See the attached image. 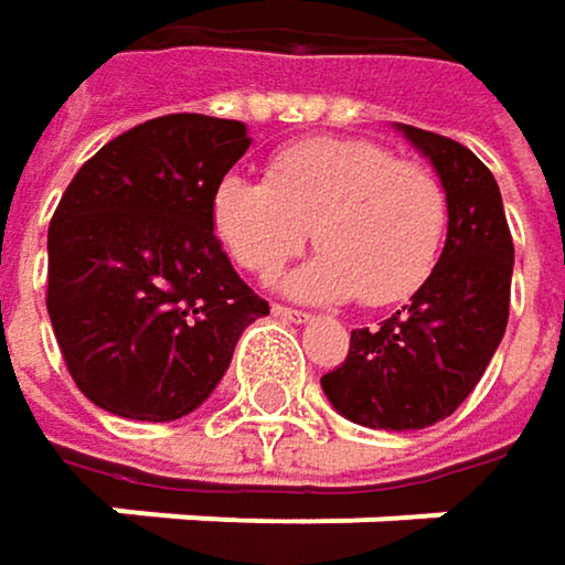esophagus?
<instances>
[{
    "mask_svg": "<svg viewBox=\"0 0 565 565\" xmlns=\"http://www.w3.org/2000/svg\"><path fill=\"white\" fill-rule=\"evenodd\" d=\"M271 310H275V317H281V320H294V323H307V320H310V313H307V310H297V307H287V303H275Z\"/></svg>",
    "mask_w": 565,
    "mask_h": 565,
    "instance_id": "1",
    "label": "esophagus"
}]
</instances>
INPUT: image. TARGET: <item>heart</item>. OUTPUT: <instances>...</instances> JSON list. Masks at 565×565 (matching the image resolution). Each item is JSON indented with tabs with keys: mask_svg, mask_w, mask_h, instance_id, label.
I'll use <instances>...</instances> for the list:
<instances>
[{
	"mask_svg": "<svg viewBox=\"0 0 565 565\" xmlns=\"http://www.w3.org/2000/svg\"><path fill=\"white\" fill-rule=\"evenodd\" d=\"M212 225L232 262L262 278L294 258L313 228L323 255L284 287L310 300L390 307L435 275L448 192L428 163L395 157L380 140L310 137L275 153L268 179L225 172L212 192Z\"/></svg>",
	"mask_w": 565,
	"mask_h": 565,
	"instance_id": "b5f03b06",
	"label": "heart"
}]
</instances>
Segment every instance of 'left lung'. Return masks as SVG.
<instances>
[{"label":"left lung","mask_w":565,"mask_h":565,"mask_svg":"<svg viewBox=\"0 0 565 565\" xmlns=\"http://www.w3.org/2000/svg\"><path fill=\"white\" fill-rule=\"evenodd\" d=\"M448 192L438 268L380 327L350 333L347 360L320 376L350 422L408 431L448 418L484 376L510 313L513 238L494 172L451 137L402 124Z\"/></svg>","instance_id":"8db88e82"}]
</instances>
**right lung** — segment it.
Instances as JSON below:
<instances>
[{
	"label": "right lung",
	"instance_id": "obj_1",
	"mask_svg": "<svg viewBox=\"0 0 565 565\" xmlns=\"http://www.w3.org/2000/svg\"><path fill=\"white\" fill-rule=\"evenodd\" d=\"M245 124L167 114L100 147L49 225V317L74 386L140 422L199 408L268 300L212 225L215 182L248 150Z\"/></svg>",
	"mask_w": 565,
	"mask_h": 565
}]
</instances>
